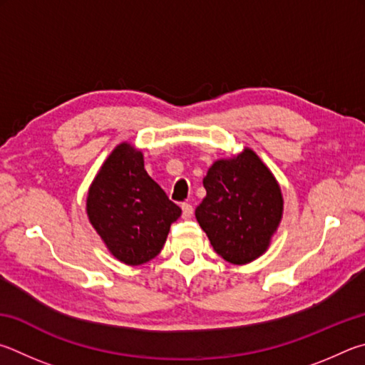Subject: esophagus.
<instances>
[{
	"mask_svg": "<svg viewBox=\"0 0 365 365\" xmlns=\"http://www.w3.org/2000/svg\"><path fill=\"white\" fill-rule=\"evenodd\" d=\"M181 208H182V218H184V220L192 218L194 208H192V205H190V203H182Z\"/></svg>",
	"mask_w": 365,
	"mask_h": 365,
	"instance_id": "esophagus-1",
	"label": "esophagus"
}]
</instances>
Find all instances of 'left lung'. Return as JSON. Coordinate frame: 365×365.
I'll return each mask as SVG.
<instances>
[{
  "label": "left lung",
  "mask_w": 365,
  "mask_h": 365,
  "mask_svg": "<svg viewBox=\"0 0 365 365\" xmlns=\"http://www.w3.org/2000/svg\"><path fill=\"white\" fill-rule=\"evenodd\" d=\"M205 199L195 218L213 250L232 264H247L266 253L282 221L284 197L277 179L257 152L245 147L220 158L203 178Z\"/></svg>",
  "instance_id": "1"
}]
</instances>
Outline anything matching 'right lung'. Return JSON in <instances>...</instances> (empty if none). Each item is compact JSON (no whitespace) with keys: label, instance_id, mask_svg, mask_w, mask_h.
<instances>
[{"label":"right lung","instance_id":"obj_1","mask_svg":"<svg viewBox=\"0 0 365 365\" xmlns=\"http://www.w3.org/2000/svg\"><path fill=\"white\" fill-rule=\"evenodd\" d=\"M86 215L113 258L138 266L162 252L181 208L147 175L143 152L121 143L88 189Z\"/></svg>","mask_w":365,"mask_h":365}]
</instances>
